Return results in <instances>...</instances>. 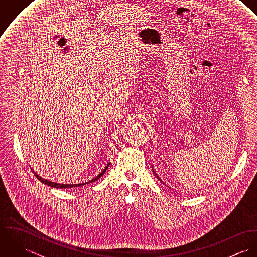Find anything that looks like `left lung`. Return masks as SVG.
<instances>
[{"mask_svg":"<svg viewBox=\"0 0 257 257\" xmlns=\"http://www.w3.org/2000/svg\"><path fill=\"white\" fill-rule=\"evenodd\" d=\"M152 171H153V173H154V174H155V172H154V170H153V169H152ZM155 176H156V177H157V178H158V179H159V177H158V176H157V174H155ZM159 180H160V179H159Z\"/></svg>","mask_w":257,"mask_h":257,"instance_id":"left-lung-1","label":"left lung"}]
</instances>
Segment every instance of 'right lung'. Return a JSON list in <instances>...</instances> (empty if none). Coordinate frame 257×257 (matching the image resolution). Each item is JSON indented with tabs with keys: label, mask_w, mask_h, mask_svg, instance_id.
<instances>
[{
	"label": "right lung",
	"mask_w": 257,
	"mask_h": 257,
	"mask_svg": "<svg viewBox=\"0 0 257 257\" xmlns=\"http://www.w3.org/2000/svg\"><path fill=\"white\" fill-rule=\"evenodd\" d=\"M109 165H110V162H108L107 164H105V167L104 168H102L101 169V171H99L97 174H94V175H91V178H87L88 180H81V181H79V182H75V183L72 184H64V183H58V182H52V181H49V180H47V179H44V178H42V177H40V176H38V174H37L35 171H33V172H35V175L37 176V179H39L42 183L45 184V185H47V186H50V187H52V188H57V189H71V188H76V187H80V186H83V185H85V184L88 183H92V182H95V181H97L106 171H107V169H108V167H109Z\"/></svg>",
	"instance_id": "obj_1"
}]
</instances>
